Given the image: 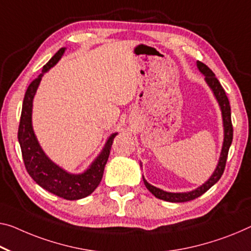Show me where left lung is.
I'll use <instances>...</instances> for the list:
<instances>
[{
  "label": "left lung",
  "instance_id": "1",
  "mask_svg": "<svg viewBox=\"0 0 251 251\" xmlns=\"http://www.w3.org/2000/svg\"><path fill=\"white\" fill-rule=\"evenodd\" d=\"M198 67L200 71H201L204 75H205V80L206 83L209 84V86L212 88L213 93L217 98L218 102L221 106L222 111V118H223V126H225V141H223V147L221 151V157H220V161L218 164V167L213 173V175L210 177V179L207 180L205 184H203L201 187L196 188L195 191L188 192V193H168L164 192L157 188L152 185L147 183V180L144 178V183L146 187L148 188L150 193H152L153 195L156 196L157 199L164 200V201L167 202H174V203H182V202H188L192 201L199 196L204 194L207 190L213 186V185L218 182V180L221 178V176L225 172L226 164V158H228V152L229 148L231 146V142H232L233 138V126L232 122H231V107H230V102L228 96L226 94L225 88L222 87L221 84H220L219 79L215 77L214 73L211 71V69L206 66L205 64H203L202 61H198Z\"/></svg>",
  "mask_w": 251,
  "mask_h": 251
}]
</instances>
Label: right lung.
<instances>
[{
    "mask_svg": "<svg viewBox=\"0 0 251 251\" xmlns=\"http://www.w3.org/2000/svg\"><path fill=\"white\" fill-rule=\"evenodd\" d=\"M64 51L65 48H60L53 55L52 58L45 65L41 74L37 78H34L26 88L22 104L18 139L21 147L25 169L34 182L40 185L42 188H45L46 191L52 193L59 198L74 201V200L86 198L99 186L103 177L104 167H105L106 161L109 159L113 138L117 133L110 137L105 147L96 158L94 163L84 174L80 175L68 174L53 164L42 151L36 136H34L31 126L32 100L44 73L47 72L50 67H52L60 59Z\"/></svg>",
    "mask_w": 251,
    "mask_h": 251,
    "instance_id": "add662e5",
    "label": "right lung"
}]
</instances>
